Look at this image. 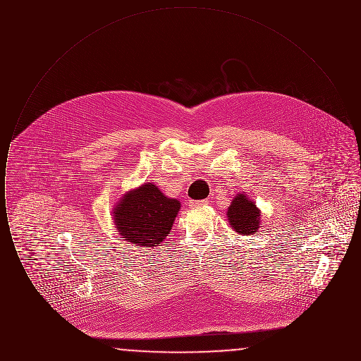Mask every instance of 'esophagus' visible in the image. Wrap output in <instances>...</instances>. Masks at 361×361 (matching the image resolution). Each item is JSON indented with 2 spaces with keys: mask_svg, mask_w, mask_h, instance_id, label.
Segmentation results:
<instances>
[{
  "mask_svg": "<svg viewBox=\"0 0 361 361\" xmlns=\"http://www.w3.org/2000/svg\"><path fill=\"white\" fill-rule=\"evenodd\" d=\"M192 204H193V206H207V204H208V200H207V199H204V200H197V202H193Z\"/></svg>",
  "mask_w": 361,
  "mask_h": 361,
  "instance_id": "obj_1",
  "label": "esophagus"
}]
</instances>
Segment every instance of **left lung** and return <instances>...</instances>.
I'll use <instances>...</instances> for the list:
<instances>
[{
  "label": "left lung",
  "instance_id": "left-lung-1",
  "mask_svg": "<svg viewBox=\"0 0 361 361\" xmlns=\"http://www.w3.org/2000/svg\"><path fill=\"white\" fill-rule=\"evenodd\" d=\"M231 227L240 234H255L259 227V212L256 204L245 195H238L227 209Z\"/></svg>",
  "mask_w": 361,
  "mask_h": 361
}]
</instances>
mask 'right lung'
Instances as JSON below:
<instances>
[{"label":"right lung","instance_id":"right-lung-1","mask_svg":"<svg viewBox=\"0 0 361 361\" xmlns=\"http://www.w3.org/2000/svg\"><path fill=\"white\" fill-rule=\"evenodd\" d=\"M178 209V200L166 197L153 184H145L124 195L114 218L124 240L150 247L171 233Z\"/></svg>","mask_w":361,"mask_h":361}]
</instances>
